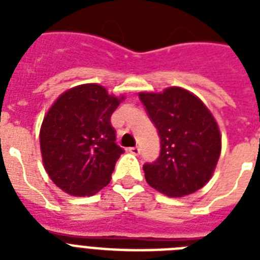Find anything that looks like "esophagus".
<instances>
[{"label":"esophagus","instance_id":"obj_1","mask_svg":"<svg viewBox=\"0 0 260 260\" xmlns=\"http://www.w3.org/2000/svg\"><path fill=\"white\" fill-rule=\"evenodd\" d=\"M128 151H129L131 154H134V155H139V154H140V148H139V147H131V148Z\"/></svg>","mask_w":260,"mask_h":260}]
</instances>
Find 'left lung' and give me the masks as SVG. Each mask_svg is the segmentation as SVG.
Masks as SVG:
<instances>
[{
    "mask_svg": "<svg viewBox=\"0 0 260 260\" xmlns=\"http://www.w3.org/2000/svg\"><path fill=\"white\" fill-rule=\"evenodd\" d=\"M160 138V154L143 166L148 185L169 197H183L210 179L221 152V136L205 104L182 87L140 93Z\"/></svg>",
    "mask_w": 260,
    "mask_h": 260,
    "instance_id": "left-lung-1",
    "label": "left lung"
}]
</instances>
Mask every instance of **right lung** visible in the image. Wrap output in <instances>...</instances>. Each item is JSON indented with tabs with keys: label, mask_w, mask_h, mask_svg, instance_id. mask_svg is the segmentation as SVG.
Listing matches in <instances>:
<instances>
[{
	"label": "right lung",
	"mask_w": 260,
	"mask_h": 260,
	"mask_svg": "<svg viewBox=\"0 0 260 260\" xmlns=\"http://www.w3.org/2000/svg\"><path fill=\"white\" fill-rule=\"evenodd\" d=\"M124 97L97 83L67 90L47 112L40 128V150L47 174L64 193L83 197L110 182L120 155L110 116Z\"/></svg>",
	"instance_id": "obj_1"
}]
</instances>
